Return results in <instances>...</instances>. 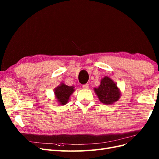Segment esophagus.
<instances>
[{
  "mask_svg": "<svg viewBox=\"0 0 159 159\" xmlns=\"http://www.w3.org/2000/svg\"><path fill=\"white\" fill-rule=\"evenodd\" d=\"M82 88H83L84 89H88V88H89V84H85L83 85H82Z\"/></svg>",
  "mask_w": 159,
  "mask_h": 159,
  "instance_id": "34e87169",
  "label": "esophagus"
}]
</instances>
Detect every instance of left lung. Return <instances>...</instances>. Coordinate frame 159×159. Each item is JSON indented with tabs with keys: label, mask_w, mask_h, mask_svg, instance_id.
I'll return each mask as SVG.
<instances>
[{
	"label": "left lung",
	"mask_w": 159,
	"mask_h": 159,
	"mask_svg": "<svg viewBox=\"0 0 159 159\" xmlns=\"http://www.w3.org/2000/svg\"><path fill=\"white\" fill-rule=\"evenodd\" d=\"M94 90L100 102L106 105L113 104L117 102L121 96L116 84L108 77L103 78L101 81L100 85Z\"/></svg>",
	"instance_id": "obj_1"
}]
</instances>
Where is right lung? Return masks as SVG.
<instances>
[{"label":"right lung","mask_w":159,"mask_h":159,"mask_svg":"<svg viewBox=\"0 0 159 159\" xmlns=\"http://www.w3.org/2000/svg\"><path fill=\"white\" fill-rule=\"evenodd\" d=\"M74 91L73 86H68L64 84H61L55 89V95L60 105H65L68 103L69 98Z\"/></svg>","instance_id":"add662e5"}]
</instances>
